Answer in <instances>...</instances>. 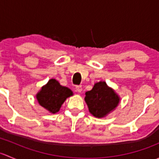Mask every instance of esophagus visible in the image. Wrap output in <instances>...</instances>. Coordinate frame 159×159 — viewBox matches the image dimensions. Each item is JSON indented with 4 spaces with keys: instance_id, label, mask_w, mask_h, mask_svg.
Wrapping results in <instances>:
<instances>
[{
    "instance_id": "esophagus-1",
    "label": "esophagus",
    "mask_w": 159,
    "mask_h": 159,
    "mask_svg": "<svg viewBox=\"0 0 159 159\" xmlns=\"http://www.w3.org/2000/svg\"><path fill=\"white\" fill-rule=\"evenodd\" d=\"M75 89H76V91H78V92H81V91H82V88H81V85H77L76 87H75Z\"/></svg>"
}]
</instances>
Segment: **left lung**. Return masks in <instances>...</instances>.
Returning <instances> with one entry per match:
<instances>
[{
  "instance_id": "8db88e82",
  "label": "left lung",
  "mask_w": 159,
  "mask_h": 159,
  "mask_svg": "<svg viewBox=\"0 0 159 159\" xmlns=\"http://www.w3.org/2000/svg\"><path fill=\"white\" fill-rule=\"evenodd\" d=\"M84 101L89 112L98 118H104L113 111L120 102V97L105 81L95 83L91 91L85 93Z\"/></svg>"
}]
</instances>
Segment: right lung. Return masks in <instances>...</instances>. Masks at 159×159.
I'll return each mask as SVG.
<instances>
[{"label":"right lung","mask_w":159,"mask_h":159,"mask_svg":"<svg viewBox=\"0 0 159 159\" xmlns=\"http://www.w3.org/2000/svg\"><path fill=\"white\" fill-rule=\"evenodd\" d=\"M73 91L68 87L61 85L55 79H50L36 94V98L41 106L51 114L59 111L68 98L73 95Z\"/></svg>","instance_id":"right-lung-1"}]
</instances>
